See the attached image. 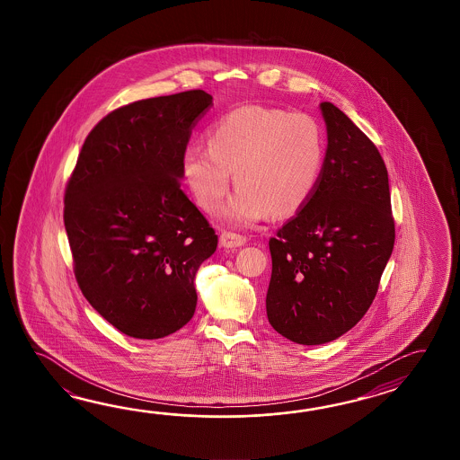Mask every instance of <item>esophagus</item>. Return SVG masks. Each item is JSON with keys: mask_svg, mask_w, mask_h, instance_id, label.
Instances as JSON below:
<instances>
[{"mask_svg": "<svg viewBox=\"0 0 460 460\" xmlns=\"http://www.w3.org/2000/svg\"><path fill=\"white\" fill-rule=\"evenodd\" d=\"M246 243L243 234H234V232H222L220 234V244L224 248H238Z\"/></svg>", "mask_w": 460, "mask_h": 460, "instance_id": "obj_1", "label": "esophagus"}]
</instances>
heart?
<instances>
[{
  "label": "heart",
  "instance_id": "b5f03b06",
  "mask_svg": "<svg viewBox=\"0 0 460 460\" xmlns=\"http://www.w3.org/2000/svg\"><path fill=\"white\" fill-rule=\"evenodd\" d=\"M207 146L187 147L181 159L182 179L197 206L216 212L234 174L240 189L224 214L236 226H253L268 214L299 212L323 176L325 137L305 113L238 108L217 121Z\"/></svg>",
  "mask_w": 460,
  "mask_h": 460
}]
</instances>
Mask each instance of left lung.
Segmentation results:
<instances>
[{
	"label": "left lung",
	"mask_w": 460,
	"mask_h": 460,
	"mask_svg": "<svg viewBox=\"0 0 460 460\" xmlns=\"http://www.w3.org/2000/svg\"><path fill=\"white\" fill-rule=\"evenodd\" d=\"M323 176L273 238L266 314L303 345L339 339L362 319L394 244L388 171L372 139L331 102Z\"/></svg>",
	"instance_id": "obj_1"
}]
</instances>
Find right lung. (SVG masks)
<instances>
[{"mask_svg": "<svg viewBox=\"0 0 460 460\" xmlns=\"http://www.w3.org/2000/svg\"><path fill=\"white\" fill-rule=\"evenodd\" d=\"M204 90L117 108L88 133L64 197L78 288L119 332L163 339L196 313L197 270L218 236L181 189Z\"/></svg>", "mask_w": 460, "mask_h": 460, "instance_id": "obj_1", "label": "right lung"}]
</instances>
